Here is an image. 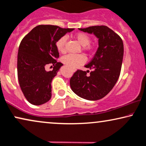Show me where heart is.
Returning a JSON list of instances; mask_svg holds the SVG:
<instances>
[{"mask_svg": "<svg viewBox=\"0 0 146 146\" xmlns=\"http://www.w3.org/2000/svg\"><path fill=\"white\" fill-rule=\"evenodd\" d=\"M75 38H76L77 41L79 42V44L84 47L89 45L90 42H91L90 36H88L86 34H84V33H79V34H76ZM66 42H67V37L66 36H62L57 41L56 45L58 51L61 52H63L64 51ZM62 60L64 64H67L69 67L73 68V69L79 67L81 64H84L86 61V58L83 55L73 54L66 55V56L62 57Z\"/></svg>", "mask_w": 146, "mask_h": 146, "instance_id": "heart-1", "label": "heart"}]
</instances>
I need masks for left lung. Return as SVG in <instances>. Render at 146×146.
<instances>
[{"label":"left lung","mask_w":146,"mask_h":146,"mask_svg":"<svg viewBox=\"0 0 146 146\" xmlns=\"http://www.w3.org/2000/svg\"><path fill=\"white\" fill-rule=\"evenodd\" d=\"M79 29L94 35L98 39V48L92 60L85 66L93 70L90 75L77 70L70 79V86L78 96L98 100L111 91L119 79L124 54L123 42L119 35L104 25Z\"/></svg>","instance_id":"1"}]
</instances>
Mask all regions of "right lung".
<instances>
[{
	"label": "right lung",
	"mask_w": 146,
	"mask_h": 146,
	"mask_svg": "<svg viewBox=\"0 0 146 146\" xmlns=\"http://www.w3.org/2000/svg\"><path fill=\"white\" fill-rule=\"evenodd\" d=\"M74 29L40 25L21 40L17 55L18 80L23 95L32 104L41 105L50 100L52 81L63 65L56 60L59 53L56 43ZM48 64L54 66L52 71L45 70Z\"/></svg>",
	"instance_id": "right-lung-1"
}]
</instances>
